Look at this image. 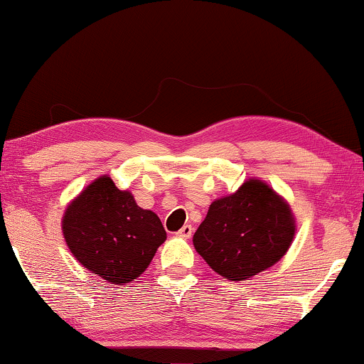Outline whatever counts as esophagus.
Returning <instances> with one entry per match:
<instances>
[{"label": "esophagus", "mask_w": 364, "mask_h": 364, "mask_svg": "<svg viewBox=\"0 0 364 364\" xmlns=\"http://www.w3.org/2000/svg\"><path fill=\"white\" fill-rule=\"evenodd\" d=\"M192 232H193V228H192V225H191V224H186L181 230H178L177 235H178V237L188 239V237H191V235H192Z\"/></svg>", "instance_id": "esophagus-1"}]
</instances>
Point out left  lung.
Segmentation results:
<instances>
[{
  "label": "left lung",
  "mask_w": 364,
  "mask_h": 364,
  "mask_svg": "<svg viewBox=\"0 0 364 364\" xmlns=\"http://www.w3.org/2000/svg\"><path fill=\"white\" fill-rule=\"evenodd\" d=\"M289 205L261 181L212 202L193 245L228 281H245L284 256L294 237Z\"/></svg>",
  "instance_id": "1"
}]
</instances>
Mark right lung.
Segmentation results:
<instances>
[{
	"mask_svg": "<svg viewBox=\"0 0 364 364\" xmlns=\"http://www.w3.org/2000/svg\"><path fill=\"white\" fill-rule=\"evenodd\" d=\"M63 235L78 262L113 284L139 277L167 239L157 214L140 209L134 196L107 176L68 205Z\"/></svg>",
	"mask_w": 364,
	"mask_h": 364,
	"instance_id": "right-lung-1",
	"label": "right lung"
}]
</instances>
